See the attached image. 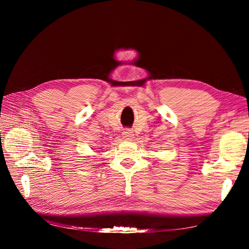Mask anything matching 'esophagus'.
<instances>
[{
    "label": "esophagus",
    "instance_id": "obj_1",
    "mask_svg": "<svg viewBox=\"0 0 249 249\" xmlns=\"http://www.w3.org/2000/svg\"><path fill=\"white\" fill-rule=\"evenodd\" d=\"M123 135H124V139H132V137L134 136V134L131 130H124L123 132Z\"/></svg>",
    "mask_w": 249,
    "mask_h": 249
}]
</instances>
